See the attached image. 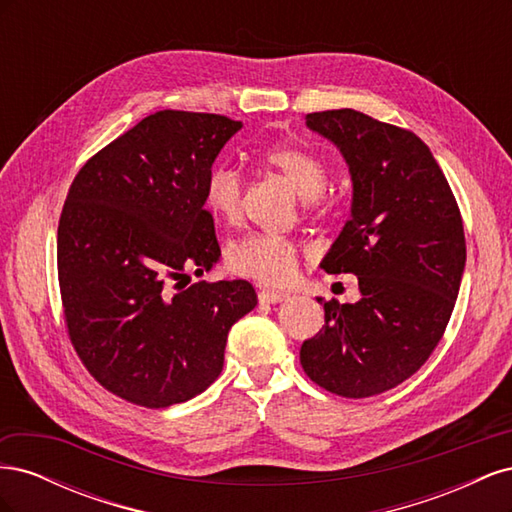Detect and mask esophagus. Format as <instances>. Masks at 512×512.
<instances>
[{
	"instance_id": "34e87169",
	"label": "esophagus",
	"mask_w": 512,
	"mask_h": 512,
	"mask_svg": "<svg viewBox=\"0 0 512 512\" xmlns=\"http://www.w3.org/2000/svg\"><path fill=\"white\" fill-rule=\"evenodd\" d=\"M288 299L286 292H280V290H260L258 292V301L260 303H280Z\"/></svg>"
}]
</instances>
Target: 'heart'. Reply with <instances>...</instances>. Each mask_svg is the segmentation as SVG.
I'll return each instance as SVG.
<instances>
[{"mask_svg":"<svg viewBox=\"0 0 512 512\" xmlns=\"http://www.w3.org/2000/svg\"><path fill=\"white\" fill-rule=\"evenodd\" d=\"M260 160L277 170L301 194L307 213L327 215L335 209V196L327 190V164L316 153L299 145H273L262 151ZM243 179L237 168L218 164L205 181V205L215 218L237 224L241 218ZM299 247L292 239L269 232H254L228 247V269L265 286H284L297 273Z\"/></svg>","mask_w":512,"mask_h":512,"instance_id":"obj_1","label":"heart"}]
</instances>
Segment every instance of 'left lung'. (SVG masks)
<instances>
[{
    "instance_id": "1",
    "label": "left lung",
    "mask_w": 512,
    "mask_h": 512,
    "mask_svg": "<svg viewBox=\"0 0 512 512\" xmlns=\"http://www.w3.org/2000/svg\"><path fill=\"white\" fill-rule=\"evenodd\" d=\"M307 126L350 166L352 218L322 269L354 273L361 301L322 303L324 327L303 342L301 365L333 395L374 397L414 376L440 344L466 267L461 211L414 132L352 108L309 113Z\"/></svg>"
}]
</instances>
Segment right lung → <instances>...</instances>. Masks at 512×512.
<instances>
[{"label":"right lung","mask_w":512,"mask_h":512,"mask_svg":"<svg viewBox=\"0 0 512 512\" xmlns=\"http://www.w3.org/2000/svg\"><path fill=\"white\" fill-rule=\"evenodd\" d=\"M241 121L158 111L76 173L57 228L70 342L108 393L168 408L224 367L232 324L256 307L250 282H190L222 256L205 181Z\"/></svg>","instance_id":"obj_1"}]
</instances>
